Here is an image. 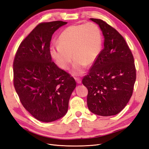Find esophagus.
<instances>
[{"instance_id":"esophagus-1","label":"esophagus","mask_w":149,"mask_h":149,"mask_svg":"<svg viewBox=\"0 0 149 149\" xmlns=\"http://www.w3.org/2000/svg\"><path fill=\"white\" fill-rule=\"evenodd\" d=\"M74 79L76 80V81L77 83L78 84H80L81 83V79L80 78H78V77H75L74 78Z\"/></svg>"}]
</instances>
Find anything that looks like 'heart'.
I'll return each mask as SVG.
<instances>
[{
  "label": "heart",
  "mask_w": 149,
  "mask_h": 149,
  "mask_svg": "<svg viewBox=\"0 0 149 149\" xmlns=\"http://www.w3.org/2000/svg\"><path fill=\"white\" fill-rule=\"evenodd\" d=\"M58 41L59 43L49 47L51 56L65 70L69 69L73 57L71 73L74 75L83 74L87 65L96 61L102 46L101 30L92 22L68 26L62 31Z\"/></svg>",
  "instance_id": "heart-1"
}]
</instances>
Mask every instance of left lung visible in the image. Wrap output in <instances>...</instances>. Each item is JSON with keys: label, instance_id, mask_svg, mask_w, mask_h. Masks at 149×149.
Listing matches in <instances>:
<instances>
[{"label": "left lung", "instance_id": "obj_1", "mask_svg": "<svg viewBox=\"0 0 149 149\" xmlns=\"http://www.w3.org/2000/svg\"><path fill=\"white\" fill-rule=\"evenodd\" d=\"M99 25L104 36V48L84 76L87 88V104L93 113L116 115L131 97L136 70L132 53L118 31L101 19H90Z\"/></svg>", "mask_w": 149, "mask_h": 149}]
</instances>
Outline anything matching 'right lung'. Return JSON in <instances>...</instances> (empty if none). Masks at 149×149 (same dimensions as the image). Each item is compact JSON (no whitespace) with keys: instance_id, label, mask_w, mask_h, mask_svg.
Wrapping results in <instances>:
<instances>
[{"instance_id":"add662e5","label":"right lung","mask_w":149,"mask_h":149,"mask_svg":"<svg viewBox=\"0 0 149 149\" xmlns=\"http://www.w3.org/2000/svg\"><path fill=\"white\" fill-rule=\"evenodd\" d=\"M66 22L39 24L22 41L13 63V85L25 109L37 120L49 123L68 109L74 79L52 60V35Z\"/></svg>"}]
</instances>
